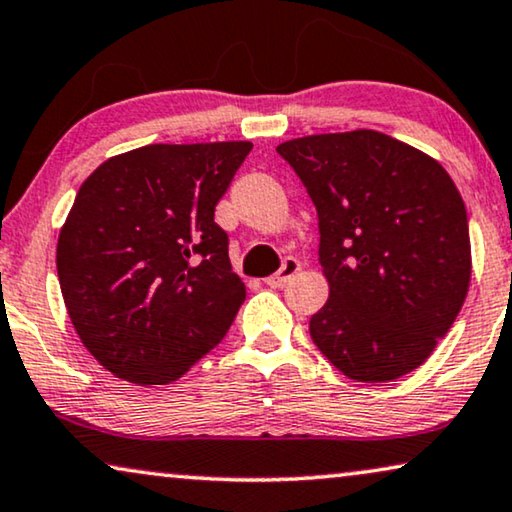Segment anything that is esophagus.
I'll use <instances>...</instances> for the list:
<instances>
[{
  "label": "esophagus",
  "instance_id": "34e87169",
  "mask_svg": "<svg viewBox=\"0 0 512 512\" xmlns=\"http://www.w3.org/2000/svg\"><path fill=\"white\" fill-rule=\"evenodd\" d=\"M297 271H299L297 259L287 257L285 262H283V266H280V271L266 278V285H269V287H283L285 283H290V280L297 276Z\"/></svg>",
  "mask_w": 512,
  "mask_h": 512
}]
</instances>
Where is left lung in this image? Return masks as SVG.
Returning a JSON list of instances; mask_svg holds the SVG:
<instances>
[{
  "instance_id": "left-lung-1",
  "label": "left lung",
  "mask_w": 512,
  "mask_h": 512,
  "mask_svg": "<svg viewBox=\"0 0 512 512\" xmlns=\"http://www.w3.org/2000/svg\"><path fill=\"white\" fill-rule=\"evenodd\" d=\"M318 211L329 299L311 338L343 376L390 383L427 362L462 311L471 239L434 157L373 129L280 143Z\"/></svg>"
}]
</instances>
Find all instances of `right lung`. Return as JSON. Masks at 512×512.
I'll list each match as a JSON object with an SVG mask.
<instances>
[{
    "label": "right lung",
    "instance_id": "1",
    "mask_svg": "<svg viewBox=\"0 0 512 512\" xmlns=\"http://www.w3.org/2000/svg\"><path fill=\"white\" fill-rule=\"evenodd\" d=\"M253 143H153L76 194L57 278L78 338L127 383L167 385L215 348L246 299L215 204Z\"/></svg>",
    "mask_w": 512,
    "mask_h": 512
}]
</instances>
